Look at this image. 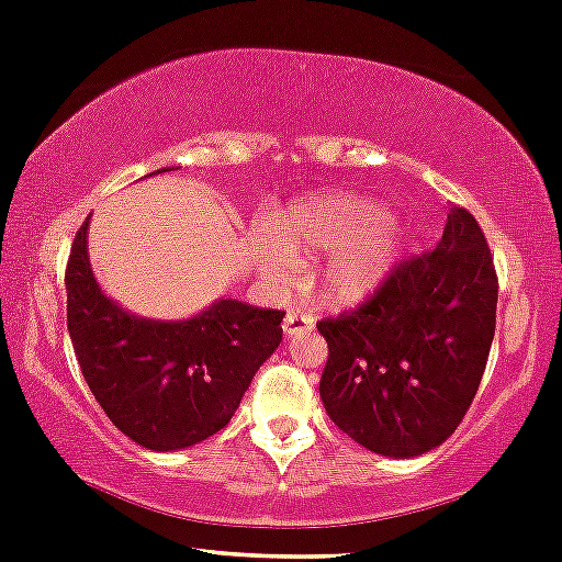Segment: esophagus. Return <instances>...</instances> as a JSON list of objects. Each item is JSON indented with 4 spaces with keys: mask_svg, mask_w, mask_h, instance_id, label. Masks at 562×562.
<instances>
[{
    "mask_svg": "<svg viewBox=\"0 0 562 562\" xmlns=\"http://www.w3.org/2000/svg\"><path fill=\"white\" fill-rule=\"evenodd\" d=\"M282 330H285V336H299V333H310L314 330V319L310 314H299V312H288L285 319H282Z\"/></svg>",
    "mask_w": 562,
    "mask_h": 562,
    "instance_id": "1",
    "label": "esophagus"
}]
</instances>
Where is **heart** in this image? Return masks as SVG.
<instances>
[{
  "instance_id": "obj_1",
  "label": "heart",
  "mask_w": 562,
  "mask_h": 562,
  "mask_svg": "<svg viewBox=\"0 0 562 562\" xmlns=\"http://www.w3.org/2000/svg\"><path fill=\"white\" fill-rule=\"evenodd\" d=\"M397 226L379 202L355 194L304 196L267 215L252 234L250 252L269 285L291 282V258L328 252L317 271V288L333 306L366 301L390 280L400 252Z\"/></svg>"
}]
</instances>
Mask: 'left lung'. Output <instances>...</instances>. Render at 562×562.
<instances>
[{"label":"left lung","instance_id":"obj_1","mask_svg":"<svg viewBox=\"0 0 562 562\" xmlns=\"http://www.w3.org/2000/svg\"><path fill=\"white\" fill-rule=\"evenodd\" d=\"M498 280L485 234L451 207L440 243L411 256L360 310L317 325L319 397L368 451L413 459L453 435L485 373Z\"/></svg>","mask_w":562,"mask_h":562}]
</instances>
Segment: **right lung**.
I'll use <instances>...</instances> for the list:
<instances>
[{
  "label": "right lung",
  "instance_id": "1",
  "mask_svg": "<svg viewBox=\"0 0 562 562\" xmlns=\"http://www.w3.org/2000/svg\"><path fill=\"white\" fill-rule=\"evenodd\" d=\"M88 224L66 267V323L92 397L122 435L149 451L207 440L232 422L252 375L280 347L285 312L234 299L176 323L125 312L92 274Z\"/></svg>",
  "mask_w": 562,
  "mask_h": 562
}]
</instances>
